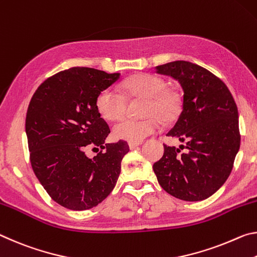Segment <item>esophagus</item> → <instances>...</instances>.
<instances>
[{
	"instance_id": "1",
	"label": "esophagus",
	"mask_w": 257,
	"mask_h": 257,
	"mask_svg": "<svg viewBox=\"0 0 257 257\" xmlns=\"http://www.w3.org/2000/svg\"><path fill=\"white\" fill-rule=\"evenodd\" d=\"M142 144V142H130L128 144V147H130V149L131 150H133V149H136L137 147H139Z\"/></svg>"
}]
</instances>
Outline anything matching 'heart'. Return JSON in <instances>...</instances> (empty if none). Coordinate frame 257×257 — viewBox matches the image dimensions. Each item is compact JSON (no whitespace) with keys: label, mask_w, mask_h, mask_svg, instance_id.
Segmentation results:
<instances>
[{"label":"heart","mask_w":257,"mask_h":257,"mask_svg":"<svg viewBox=\"0 0 257 257\" xmlns=\"http://www.w3.org/2000/svg\"><path fill=\"white\" fill-rule=\"evenodd\" d=\"M124 90L133 98L147 99L145 119L124 118L113 125L112 134L116 139L128 142H142L147 137L161 128V120H170L179 109V100L173 92L167 90V83L154 74H139L124 83ZM95 106L100 116L107 120H116L126 111L125 96L111 87L104 89L96 96Z\"/></svg>","instance_id":"heart-1"}]
</instances>
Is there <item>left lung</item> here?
<instances>
[{"label":"left lung","mask_w":257,"mask_h":257,"mask_svg":"<svg viewBox=\"0 0 257 257\" xmlns=\"http://www.w3.org/2000/svg\"><path fill=\"white\" fill-rule=\"evenodd\" d=\"M183 90L182 112L167 137L179 139L180 148L164 145L154 164L158 183L175 198L199 201L223 186L240 147L238 108L225 84L211 71L189 61L157 66ZM184 148L186 153H181Z\"/></svg>","instance_id":"1"}]
</instances>
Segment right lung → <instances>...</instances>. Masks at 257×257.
I'll return each mask as SVG.
<instances>
[{
	"label": "right lung",
	"mask_w": 257,
	"mask_h": 257,
	"mask_svg": "<svg viewBox=\"0 0 257 257\" xmlns=\"http://www.w3.org/2000/svg\"><path fill=\"white\" fill-rule=\"evenodd\" d=\"M119 77L73 67L45 79L29 102L26 134L33 171L50 197L68 209L94 207L118 180L128 145L123 140L104 145L110 130L95 100ZM90 146L101 148L93 159L86 156Z\"/></svg>",
	"instance_id": "add662e5"
}]
</instances>
